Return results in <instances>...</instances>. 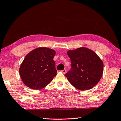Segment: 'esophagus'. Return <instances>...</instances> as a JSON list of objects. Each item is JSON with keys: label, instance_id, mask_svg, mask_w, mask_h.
<instances>
[{"label": "esophagus", "instance_id": "34e87169", "mask_svg": "<svg viewBox=\"0 0 121 121\" xmlns=\"http://www.w3.org/2000/svg\"><path fill=\"white\" fill-rule=\"evenodd\" d=\"M61 72H62L63 74H65V73H66V70H65V69H64V70H61Z\"/></svg>", "mask_w": 121, "mask_h": 121}]
</instances>
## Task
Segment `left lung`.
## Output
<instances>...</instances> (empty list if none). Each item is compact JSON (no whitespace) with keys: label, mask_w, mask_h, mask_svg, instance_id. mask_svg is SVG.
I'll use <instances>...</instances> for the list:
<instances>
[{"label":"left lung","mask_w":121,"mask_h":121,"mask_svg":"<svg viewBox=\"0 0 121 121\" xmlns=\"http://www.w3.org/2000/svg\"><path fill=\"white\" fill-rule=\"evenodd\" d=\"M67 54L71 60V69L65 76L75 88L87 90L97 84L104 71L102 61L90 49L80 48L68 51Z\"/></svg>","instance_id":"1"}]
</instances>
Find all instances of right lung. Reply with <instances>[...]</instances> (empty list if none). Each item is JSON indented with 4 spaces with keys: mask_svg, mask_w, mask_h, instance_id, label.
<instances>
[{
    "mask_svg": "<svg viewBox=\"0 0 121 121\" xmlns=\"http://www.w3.org/2000/svg\"><path fill=\"white\" fill-rule=\"evenodd\" d=\"M56 51L46 48H38L26 56L19 69L21 79L26 86L40 90L48 85L56 75L53 58Z\"/></svg>",
    "mask_w": 121,
    "mask_h": 121,
    "instance_id": "obj_1",
    "label": "right lung"
}]
</instances>
